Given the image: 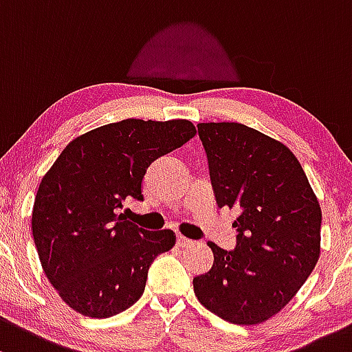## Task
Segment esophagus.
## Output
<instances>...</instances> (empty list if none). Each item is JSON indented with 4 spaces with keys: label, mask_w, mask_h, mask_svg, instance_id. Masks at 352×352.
<instances>
[{
    "label": "esophagus",
    "mask_w": 352,
    "mask_h": 352,
    "mask_svg": "<svg viewBox=\"0 0 352 352\" xmlns=\"http://www.w3.org/2000/svg\"><path fill=\"white\" fill-rule=\"evenodd\" d=\"M192 244H194V241H192V239H188V238H186V236H182V234H177V246L190 248Z\"/></svg>",
    "instance_id": "esophagus-1"
}]
</instances>
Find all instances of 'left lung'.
Segmentation results:
<instances>
[{
	"label": "left lung",
	"mask_w": 352,
	"mask_h": 352,
	"mask_svg": "<svg viewBox=\"0 0 352 352\" xmlns=\"http://www.w3.org/2000/svg\"><path fill=\"white\" fill-rule=\"evenodd\" d=\"M216 204L236 207V248L209 241L214 265L194 278L199 302L232 324L265 322L294 298L320 254L322 212L283 143L241 123H199Z\"/></svg>",
	"instance_id": "left-lung-1"
}]
</instances>
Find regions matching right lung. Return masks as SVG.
<instances>
[{
  "label": "right lung",
  "mask_w": 352,
  "mask_h": 352,
  "mask_svg": "<svg viewBox=\"0 0 352 352\" xmlns=\"http://www.w3.org/2000/svg\"><path fill=\"white\" fill-rule=\"evenodd\" d=\"M194 135L187 120L118 121L72 140L45 173L33 241L47 278L76 312L106 319L142 297L150 265L172 250L175 232L146 231L118 210L143 201L148 166Z\"/></svg>",
  "instance_id": "add662e5"
}]
</instances>
